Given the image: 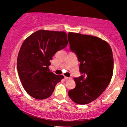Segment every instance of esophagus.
Here are the masks:
<instances>
[{"mask_svg": "<svg viewBox=\"0 0 127 127\" xmlns=\"http://www.w3.org/2000/svg\"><path fill=\"white\" fill-rule=\"evenodd\" d=\"M64 79H65V80H70V79H72V78H68V77L65 76L64 77Z\"/></svg>", "mask_w": 127, "mask_h": 127, "instance_id": "1", "label": "esophagus"}]
</instances>
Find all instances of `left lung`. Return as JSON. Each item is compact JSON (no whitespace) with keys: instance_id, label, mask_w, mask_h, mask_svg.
<instances>
[{"instance_id":"left-lung-1","label":"left lung","mask_w":127,"mask_h":127,"mask_svg":"<svg viewBox=\"0 0 127 127\" xmlns=\"http://www.w3.org/2000/svg\"><path fill=\"white\" fill-rule=\"evenodd\" d=\"M70 49L81 63V75L75 78L76 87L68 91L69 97L78 104H88L97 99L109 85L113 75L111 47L98 37L69 32Z\"/></svg>"}]
</instances>
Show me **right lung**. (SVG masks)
<instances>
[{"mask_svg":"<svg viewBox=\"0 0 127 127\" xmlns=\"http://www.w3.org/2000/svg\"><path fill=\"white\" fill-rule=\"evenodd\" d=\"M67 43L64 32L45 30L32 33L23 42L17 58V70L23 88L32 97L48 98L64 78L49 70V61Z\"/></svg>","mask_w":127,"mask_h":127,"instance_id":"1","label":"right lung"}]
</instances>
